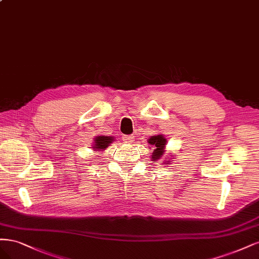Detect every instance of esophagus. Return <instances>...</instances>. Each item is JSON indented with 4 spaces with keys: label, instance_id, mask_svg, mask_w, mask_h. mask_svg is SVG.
<instances>
[{
    "label": "esophagus",
    "instance_id": "obj_1",
    "mask_svg": "<svg viewBox=\"0 0 259 259\" xmlns=\"http://www.w3.org/2000/svg\"><path fill=\"white\" fill-rule=\"evenodd\" d=\"M122 140L126 142V143L131 144V143H133V141H135V137H133V136H124L122 138Z\"/></svg>",
    "mask_w": 259,
    "mask_h": 259
}]
</instances>
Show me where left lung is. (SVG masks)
Here are the masks:
<instances>
[{
    "label": "left lung",
    "mask_w": 259,
    "mask_h": 259,
    "mask_svg": "<svg viewBox=\"0 0 259 259\" xmlns=\"http://www.w3.org/2000/svg\"><path fill=\"white\" fill-rule=\"evenodd\" d=\"M147 142H148V144L152 145V147H153V151L151 153L152 161L164 159L163 163H165V164L171 163V160L173 159V158H171V156H170V157H168V160H166V157H164L165 145H166V143H168V141H166L164 136H162L161 133L157 136H152L148 139ZM148 149H151V148H148Z\"/></svg>",
    "instance_id": "8db88e82"
}]
</instances>
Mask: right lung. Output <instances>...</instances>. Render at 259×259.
<instances>
[{
	"label": "right lung",
	"instance_id": "add662e5",
	"mask_svg": "<svg viewBox=\"0 0 259 259\" xmlns=\"http://www.w3.org/2000/svg\"><path fill=\"white\" fill-rule=\"evenodd\" d=\"M113 141H115L114 137H108V136H97L94 139L93 142V149L95 153H100L103 152L105 148L110 146V144L113 143Z\"/></svg>",
	"mask_w": 259,
	"mask_h": 259
}]
</instances>
